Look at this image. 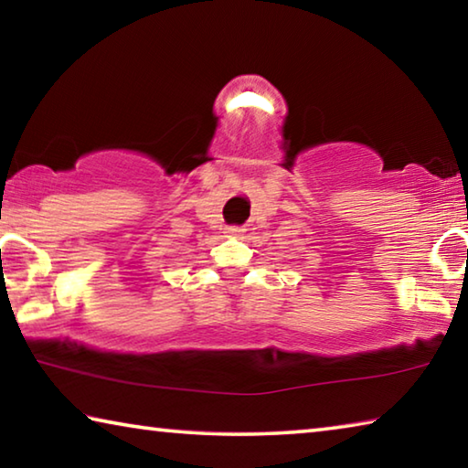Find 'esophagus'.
<instances>
[{
	"label": "esophagus",
	"mask_w": 468,
	"mask_h": 468,
	"mask_svg": "<svg viewBox=\"0 0 468 468\" xmlns=\"http://www.w3.org/2000/svg\"><path fill=\"white\" fill-rule=\"evenodd\" d=\"M227 237H243V233H245V229H241V227H227Z\"/></svg>",
	"instance_id": "1"
}]
</instances>
